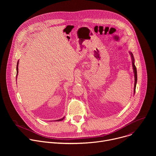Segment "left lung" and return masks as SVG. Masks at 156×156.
<instances>
[{"instance_id": "obj_1", "label": "left lung", "mask_w": 156, "mask_h": 156, "mask_svg": "<svg viewBox=\"0 0 156 156\" xmlns=\"http://www.w3.org/2000/svg\"><path fill=\"white\" fill-rule=\"evenodd\" d=\"M129 54L131 56L133 69V71H134V73H135V86H134V94H135V90H136V83H137V71H136V68L135 65V59H134V57H133V55L131 52H129Z\"/></svg>"}]
</instances>
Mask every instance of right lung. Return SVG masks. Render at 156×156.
I'll return each mask as SVG.
<instances>
[{
	"mask_svg": "<svg viewBox=\"0 0 156 156\" xmlns=\"http://www.w3.org/2000/svg\"><path fill=\"white\" fill-rule=\"evenodd\" d=\"M18 62H17V65H16V76H17V75H18ZM64 118H65V117H63L62 119H58V120H55V121H62V120H63V119H64Z\"/></svg>",
	"mask_w": 156,
	"mask_h": 156,
	"instance_id": "1",
	"label": "right lung"
}]
</instances>
